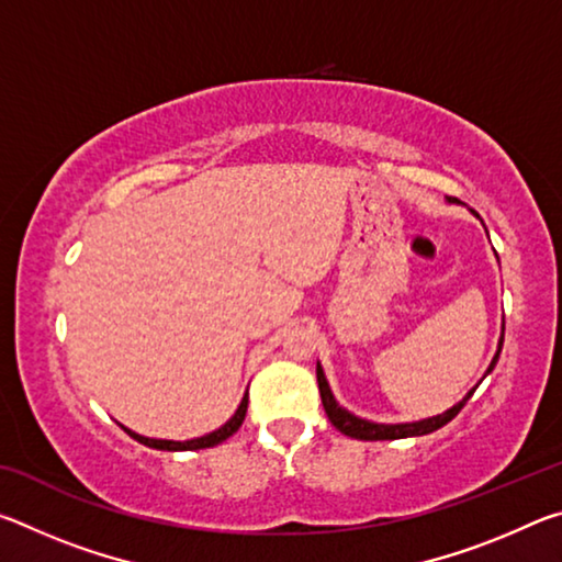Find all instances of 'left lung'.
<instances>
[{"mask_svg": "<svg viewBox=\"0 0 562 562\" xmlns=\"http://www.w3.org/2000/svg\"><path fill=\"white\" fill-rule=\"evenodd\" d=\"M451 201V198H449ZM475 217H479V213L471 211ZM501 347H503V337L498 341V351L496 357L491 359V367L488 372H493V367H496V361L501 357ZM317 384H319V396H322V406H325V412L329 416V422L335 424V429H339L345 436H351V439H359V441H394V439H408V436H424V434H431L436 429H441V426H446L451 422V418L461 412V408L465 406V402L473 396L475 389H479V384H475L469 394H465L459 404H453L449 412H443L439 416H431V418H422V422H412V424H376V422H367V418H359L351 412H347L345 406L337 404L335 394H331V389L327 384V376L325 372H322V367L317 364Z\"/></svg>", "mask_w": 562, "mask_h": 562, "instance_id": "8db88e82", "label": "left lung"}]
</instances>
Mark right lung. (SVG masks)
Wrapping results in <instances>:
<instances>
[{
	"label": "right lung",
	"mask_w": 562,
	"mask_h": 562,
	"mask_svg": "<svg viewBox=\"0 0 562 562\" xmlns=\"http://www.w3.org/2000/svg\"><path fill=\"white\" fill-rule=\"evenodd\" d=\"M245 414H247V392L243 396L240 406H237V412L227 418V422L221 426V429H215L213 434H205L201 439H190V441H168V439H148V436H140L136 431L126 429V426H121L123 431H126L131 439H136L138 443L148 446V449H158V451H198V449H211V446L223 443L225 439H231V436L240 429L243 422H245Z\"/></svg>",
	"instance_id": "right-lung-1"
}]
</instances>
